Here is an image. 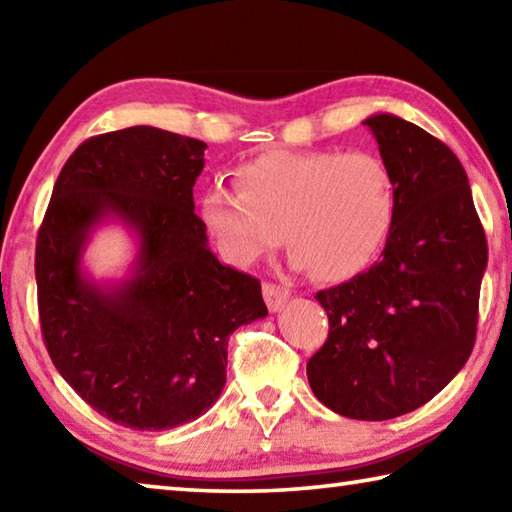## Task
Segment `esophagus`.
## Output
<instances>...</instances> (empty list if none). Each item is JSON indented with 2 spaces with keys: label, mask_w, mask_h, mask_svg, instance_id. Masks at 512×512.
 <instances>
[{
  "label": "esophagus",
  "mask_w": 512,
  "mask_h": 512,
  "mask_svg": "<svg viewBox=\"0 0 512 512\" xmlns=\"http://www.w3.org/2000/svg\"><path fill=\"white\" fill-rule=\"evenodd\" d=\"M289 298H291V291L287 287H280V284H273V282L264 284V300L271 311H280L284 305H287Z\"/></svg>",
  "instance_id": "obj_1"
}]
</instances>
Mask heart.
<instances>
[{
    "label": "heart",
    "mask_w": 512,
    "mask_h": 512,
    "mask_svg": "<svg viewBox=\"0 0 512 512\" xmlns=\"http://www.w3.org/2000/svg\"><path fill=\"white\" fill-rule=\"evenodd\" d=\"M235 187L207 189L198 212L237 266L257 262L284 237L296 268L350 280L375 262L395 225L393 171L370 151L266 153L241 164Z\"/></svg>",
    "instance_id": "b5f03b06"
}]
</instances>
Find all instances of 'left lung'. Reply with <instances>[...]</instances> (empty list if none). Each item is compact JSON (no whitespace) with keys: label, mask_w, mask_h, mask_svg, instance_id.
<instances>
[{"label":"left lung","mask_w":512,"mask_h":512,"mask_svg":"<svg viewBox=\"0 0 512 512\" xmlns=\"http://www.w3.org/2000/svg\"><path fill=\"white\" fill-rule=\"evenodd\" d=\"M363 126L393 171L395 225L379 262L316 293L329 334L307 379L334 413L391 420L427 404L470 359L488 244L447 144L388 112Z\"/></svg>","instance_id":"left-lung-1"}]
</instances>
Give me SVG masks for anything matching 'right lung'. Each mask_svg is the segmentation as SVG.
Segmentation results:
<instances>
[{"mask_svg":"<svg viewBox=\"0 0 512 512\" xmlns=\"http://www.w3.org/2000/svg\"><path fill=\"white\" fill-rule=\"evenodd\" d=\"M207 144L153 126L85 140L65 162L36 241L42 339L56 370L103 418L137 431L192 422L219 400L228 341L264 318L257 277L221 264L194 212ZM138 239L126 281L82 271L94 227Z\"/></svg>","mask_w":512,"mask_h":512,"instance_id":"obj_1","label":"right lung"}]
</instances>
